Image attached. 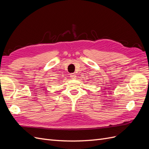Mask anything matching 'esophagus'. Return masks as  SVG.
Instances as JSON below:
<instances>
[{
    "instance_id": "obj_1",
    "label": "esophagus",
    "mask_w": 149,
    "mask_h": 149,
    "mask_svg": "<svg viewBox=\"0 0 149 149\" xmlns=\"http://www.w3.org/2000/svg\"><path fill=\"white\" fill-rule=\"evenodd\" d=\"M70 77H71V79H75L76 78V74H74V73L71 74H70Z\"/></svg>"
}]
</instances>
